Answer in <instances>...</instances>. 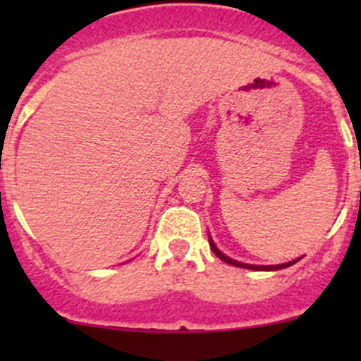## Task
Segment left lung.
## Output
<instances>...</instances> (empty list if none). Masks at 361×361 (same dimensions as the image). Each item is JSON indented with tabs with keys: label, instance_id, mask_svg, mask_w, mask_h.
<instances>
[{
	"label": "left lung",
	"instance_id": "1",
	"mask_svg": "<svg viewBox=\"0 0 361 361\" xmlns=\"http://www.w3.org/2000/svg\"><path fill=\"white\" fill-rule=\"evenodd\" d=\"M209 246H211V250H213V253L216 255V257L220 258V260H224L225 264H228V265H235V267H243V269H251V271H279V269H286V267H290V265H293L295 262L300 260V258H297V260L286 262V264H279V265H251V264H243V262L232 260V258L225 257V255L221 253V251L218 250L216 246H214L213 239H211V238H209Z\"/></svg>",
	"mask_w": 361,
	"mask_h": 361
}]
</instances>
